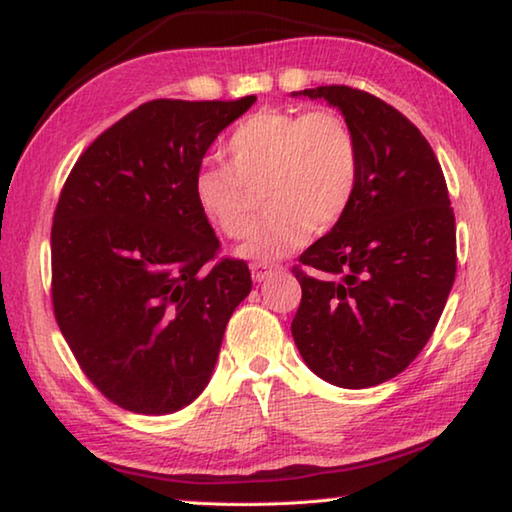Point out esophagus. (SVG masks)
<instances>
[{
  "mask_svg": "<svg viewBox=\"0 0 512 512\" xmlns=\"http://www.w3.org/2000/svg\"><path fill=\"white\" fill-rule=\"evenodd\" d=\"M250 273H253L255 282H264L266 277L280 273V266H266V264H253L250 266Z\"/></svg>",
  "mask_w": 512,
  "mask_h": 512,
  "instance_id": "34e87169",
  "label": "esophagus"
}]
</instances>
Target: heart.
Returning a JSON list of instances; mask_svg holds the SVG:
<instances>
[{
  "mask_svg": "<svg viewBox=\"0 0 512 512\" xmlns=\"http://www.w3.org/2000/svg\"><path fill=\"white\" fill-rule=\"evenodd\" d=\"M228 164H201L192 196L203 219L228 239L244 237L255 194L271 212L237 255L273 264L327 232L350 210L359 183V144L343 115L329 108L259 110L223 146Z\"/></svg>",
  "mask_w": 512,
  "mask_h": 512,
  "instance_id": "heart-1",
  "label": "heart"
}]
</instances>
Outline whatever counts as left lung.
<instances>
[{"label":"left lung","mask_w":512,"mask_h":512,"mask_svg":"<svg viewBox=\"0 0 512 512\" xmlns=\"http://www.w3.org/2000/svg\"><path fill=\"white\" fill-rule=\"evenodd\" d=\"M339 108L359 144L343 219L293 266L291 334L307 366L341 388L384 384L431 339L456 277V221L436 153L400 110L348 85L293 97Z\"/></svg>","instance_id":"obj_1"}]
</instances>
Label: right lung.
Wrapping results in <instances>:
<instances>
[{"mask_svg": "<svg viewBox=\"0 0 512 512\" xmlns=\"http://www.w3.org/2000/svg\"><path fill=\"white\" fill-rule=\"evenodd\" d=\"M255 101L142 103L65 180L51 225L54 316L85 377L121 409L164 415L192 404L253 287L244 259H219L192 180Z\"/></svg>", "mask_w": 512, "mask_h": 512, "instance_id": "obj_1", "label": "right lung"}]
</instances>
